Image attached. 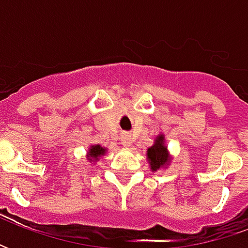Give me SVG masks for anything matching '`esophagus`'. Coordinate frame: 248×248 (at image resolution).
<instances>
[{"instance_id": "obj_1", "label": "esophagus", "mask_w": 248, "mask_h": 248, "mask_svg": "<svg viewBox=\"0 0 248 248\" xmlns=\"http://www.w3.org/2000/svg\"><path fill=\"white\" fill-rule=\"evenodd\" d=\"M132 142H134V139H132V137H131L129 134H123V137H121V143H123L125 148H129V146L132 145Z\"/></svg>"}]
</instances>
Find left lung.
Instances as JSON below:
<instances>
[{
	"label": "left lung",
	"instance_id": "left-lung-1",
	"mask_svg": "<svg viewBox=\"0 0 248 248\" xmlns=\"http://www.w3.org/2000/svg\"><path fill=\"white\" fill-rule=\"evenodd\" d=\"M148 161L150 164V170L152 171H157L161 170L170 164V153L167 150L166 140H164V135L160 134L157 138L155 139V143L153 146H150L148 149Z\"/></svg>",
	"mask_w": 248,
	"mask_h": 248
}]
</instances>
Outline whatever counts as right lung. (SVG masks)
<instances>
[{
	"label": "right lung",
	"mask_w": 248,
	"mask_h": 248,
	"mask_svg": "<svg viewBox=\"0 0 248 248\" xmlns=\"http://www.w3.org/2000/svg\"><path fill=\"white\" fill-rule=\"evenodd\" d=\"M105 153H106V149L102 148L100 145H92L88 150V158L90 161H98Z\"/></svg>",
	"instance_id": "1"
}]
</instances>
